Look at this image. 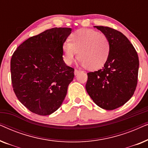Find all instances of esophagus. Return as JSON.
Wrapping results in <instances>:
<instances>
[{
  "mask_svg": "<svg viewBox=\"0 0 148 148\" xmlns=\"http://www.w3.org/2000/svg\"><path fill=\"white\" fill-rule=\"evenodd\" d=\"M79 72H80V71H79L77 69H75L74 73H75V75H77L78 73H79Z\"/></svg>",
  "mask_w": 148,
  "mask_h": 148,
  "instance_id": "34e87169",
  "label": "esophagus"
}]
</instances>
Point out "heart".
<instances>
[{
  "instance_id": "b5f03b06",
  "label": "heart",
  "mask_w": 148,
  "mask_h": 148,
  "mask_svg": "<svg viewBox=\"0 0 148 148\" xmlns=\"http://www.w3.org/2000/svg\"><path fill=\"white\" fill-rule=\"evenodd\" d=\"M64 60L67 64L77 57L82 65L89 69L96 70L102 67L108 60L110 51L108 38L98 32L90 29L77 30L70 36V42L62 44Z\"/></svg>"
}]
</instances>
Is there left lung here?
<instances>
[{"instance_id": "8db88e82", "label": "left lung", "mask_w": 148, "mask_h": 148, "mask_svg": "<svg viewBox=\"0 0 148 148\" xmlns=\"http://www.w3.org/2000/svg\"><path fill=\"white\" fill-rule=\"evenodd\" d=\"M94 27L108 38L110 51L102 69L88 73L86 89L99 107L114 110L124 105L134 94L138 77V55L121 32L104 26Z\"/></svg>"}]
</instances>
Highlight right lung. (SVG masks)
Wrapping results in <instances>:
<instances>
[{"label": "right lung", "instance_id": "add662e5", "mask_svg": "<svg viewBox=\"0 0 148 148\" xmlns=\"http://www.w3.org/2000/svg\"><path fill=\"white\" fill-rule=\"evenodd\" d=\"M71 28L54 27L28 38L11 60L14 92L22 104L35 114L46 116L61 106L74 69L66 65L62 44Z\"/></svg>", "mask_w": 148, "mask_h": 148}]
</instances>
